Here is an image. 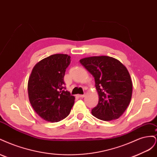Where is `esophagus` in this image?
<instances>
[{"label": "esophagus", "instance_id": "esophagus-1", "mask_svg": "<svg viewBox=\"0 0 157 157\" xmlns=\"http://www.w3.org/2000/svg\"><path fill=\"white\" fill-rule=\"evenodd\" d=\"M84 96L85 95L84 94H79V95H78V96L79 97V98H84Z\"/></svg>", "mask_w": 157, "mask_h": 157}]
</instances>
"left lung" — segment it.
<instances>
[{
    "instance_id": "obj_1",
    "label": "left lung",
    "mask_w": 157,
    "mask_h": 157,
    "mask_svg": "<svg viewBox=\"0 0 157 157\" xmlns=\"http://www.w3.org/2000/svg\"><path fill=\"white\" fill-rule=\"evenodd\" d=\"M80 63L94 77L99 96L92 114L104 121L117 119L132 98V82L126 67L117 59L105 56L85 58Z\"/></svg>"
}]
</instances>
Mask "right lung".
<instances>
[{
	"instance_id": "1",
	"label": "right lung",
	"mask_w": 157,
	"mask_h": 157,
	"mask_svg": "<svg viewBox=\"0 0 157 157\" xmlns=\"http://www.w3.org/2000/svg\"><path fill=\"white\" fill-rule=\"evenodd\" d=\"M67 54H54L33 67L28 81V95L35 111L44 120L57 122L71 112L75 97L65 90L64 75L71 63Z\"/></svg>"
}]
</instances>
